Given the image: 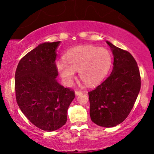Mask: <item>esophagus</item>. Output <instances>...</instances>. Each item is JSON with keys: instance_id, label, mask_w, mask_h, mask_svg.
Returning a JSON list of instances; mask_svg holds the SVG:
<instances>
[{"instance_id": "obj_1", "label": "esophagus", "mask_w": 154, "mask_h": 154, "mask_svg": "<svg viewBox=\"0 0 154 154\" xmlns=\"http://www.w3.org/2000/svg\"><path fill=\"white\" fill-rule=\"evenodd\" d=\"M75 95H76V96H79L80 94H82V92H81V91H75Z\"/></svg>"}]
</instances>
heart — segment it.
<instances>
[{
	"label": "heart",
	"instance_id": "obj_1",
	"mask_svg": "<svg viewBox=\"0 0 154 154\" xmlns=\"http://www.w3.org/2000/svg\"><path fill=\"white\" fill-rule=\"evenodd\" d=\"M64 60L56 62V69L66 85H71L75 71L87 85L98 84L109 71L112 56L108 49L94 45L78 46L68 51Z\"/></svg>",
	"mask_w": 154,
	"mask_h": 154
}]
</instances>
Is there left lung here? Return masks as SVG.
Returning <instances> with one entry per match:
<instances>
[{
	"label": "left lung",
	"instance_id": "8db88e82",
	"mask_svg": "<svg viewBox=\"0 0 154 154\" xmlns=\"http://www.w3.org/2000/svg\"><path fill=\"white\" fill-rule=\"evenodd\" d=\"M113 55L110 75L88 92L91 120L98 126H116L131 111L140 89L139 67L128 51L106 41Z\"/></svg>",
	"mask_w": 154,
	"mask_h": 154
}]
</instances>
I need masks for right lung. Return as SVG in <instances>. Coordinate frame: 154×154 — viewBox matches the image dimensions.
Here are the masks:
<instances>
[{"mask_svg": "<svg viewBox=\"0 0 154 154\" xmlns=\"http://www.w3.org/2000/svg\"><path fill=\"white\" fill-rule=\"evenodd\" d=\"M60 41L43 43L20 60L15 75L16 100L28 119L47 132L66 124L75 92L56 79V58Z\"/></svg>", "mask_w": 154, "mask_h": 154, "instance_id": "obj_1", "label": "right lung"}]
</instances>
